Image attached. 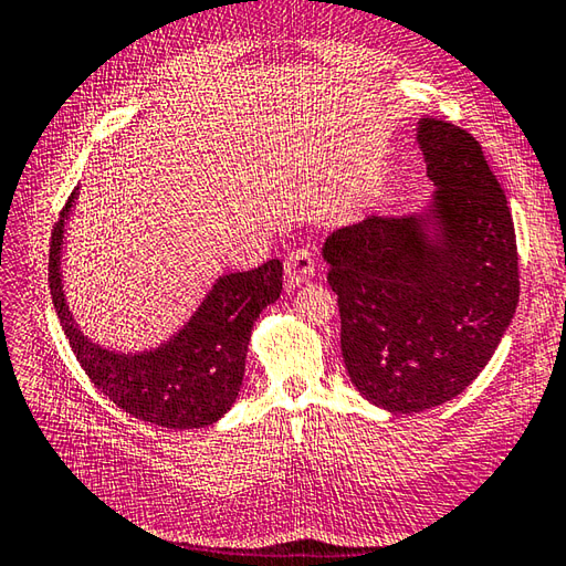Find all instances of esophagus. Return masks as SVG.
Segmentation results:
<instances>
[{"label": "esophagus", "instance_id": "esophagus-1", "mask_svg": "<svg viewBox=\"0 0 566 566\" xmlns=\"http://www.w3.org/2000/svg\"><path fill=\"white\" fill-rule=\"evenodd\" d=\"M284 272H286V286H298L308 282L316 272V258L308 248H296L284 260Z\"/></svg>", "mask_w": 566, "mask_h": 566}]
</instances>
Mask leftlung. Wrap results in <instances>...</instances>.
<instances>
[{"label": "left lung", "instance_id": "8db88e82", "mask_svg": "<svg viewBox=\"0 0 566 566\" xmlns=\"http://www.w3.org/2000/svg\"><path fill=\"white\" fill-rule=\"evenodd\" d=\"M418 143L438 185L428 211L371 216L323 245L347 375L391 413H420L462 394L521 296L513 216L479 140L420 118Z\"/></svg>", "mask_w": 566, "mask_h": 566}]
</instances>
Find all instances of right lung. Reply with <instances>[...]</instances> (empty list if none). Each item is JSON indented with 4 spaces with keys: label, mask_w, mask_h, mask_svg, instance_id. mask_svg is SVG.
<instances>
[{
    "label": "right lung",
    "mask_w": 566,
    "mask_h": 566,
    "mask_svg": "<svg viewBox=\"0 0 566 566\" xmlns=\"http://www.w3.org/2000/svg\"><path fill=\"white\" fill-rule=\"evenodd\" d=\"M75 197L77 191H72L53 226L48 282L60 326L84 375L106 399L150 426L187 430L216 423L233 406L243 384L252 323L282 294V262L270 260L255 270L223 274L187 326L158 350H104L77 331L60 276L63 226Z\"/></svg>",
    "instance_id": "obj_1"
}]
</instances>
